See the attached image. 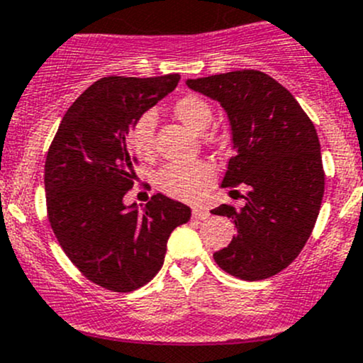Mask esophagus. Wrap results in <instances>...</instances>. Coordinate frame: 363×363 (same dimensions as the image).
Here are the masks:
<instances>
[{
    "label": "esophagus",
    "instance_id": "34e87169",
    "mask_svg": "<svg viewBox=\"0 0 363 363\" xmlns=\"http://www.w3.org/2000/svg\"><path fill=\"white\" fill-rule=\"evenodd\" d=\"M193 218L195 219H207L208 211L203 207H193Z\"/></svg>",
    "mask_w": 363,
    "mask_h": 363
}]
</instances>
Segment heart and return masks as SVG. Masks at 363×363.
<instances>
[{
  "mask_svg": "<svg viewBox=\"0 0 363 363\" xmlns=\"http://www.w3.org/2000/svg\"><path fill=\"white\" fill-rule=\"evenodd\" d=\"M174 113L193 131L207 130L212 123V107L199 94H184L174 104ZM155 112H144L128 130V145L142 160L155 156ZM214 182V170L207 161H174L156 175L160 191L182 202H196Z\"/></svg>",
  "mask_w": 363,
  "mask_h": 363,
  "instance_id": "heart-1",
  "label": "heart"
}]
</instances>
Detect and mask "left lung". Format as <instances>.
Masks as SVG:
<instances>
[{
  "label": "left lung",
  "mask_w": 363,
  "mask_h": 363,
  "mask_svg": "<svg viewBox=\"0 0 363 363\" xmlns=\"http://www.w3.org/2000/svg\"><path fill=\"white\" fill-rule=\"evenodd\" d=\"M228 113L235 155L223 188L247 189L240 211L219 205L237 235L214 252L225 272L244 281L276 276L300 255L320 214L325 172L313 121L294 94L258 69L186 80Z\"/></svg>",
  "instance_id": "obj_1"
}]
</instances>
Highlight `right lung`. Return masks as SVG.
Listing matches in <instances>:
<instances>
[{"label": "right lung", "mask_w": 363, "mask_h": 363, "mask_svg": "<svg viewBox=\"0 0 363 363\" xmlns=\"http://www.w3.org/2000/svg\"><path fill=\"white\" fill-rule=\"evenodd\" d=\"M181 75L104 77L65 113L45 160L47 216L73 265L98 286L128 294L163 265L174 228L191 218L188 205L163 195L145 207L124 205L137 158L131 123L175 89Z\"/></svg>", "instance_id": "add662e5"}]
</instances>
